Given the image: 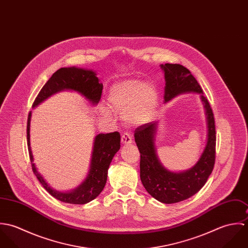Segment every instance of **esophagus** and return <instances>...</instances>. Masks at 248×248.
<instances>
[{
    "instance_id": "esophagus-1",
    "label": "esophagus",
    "mask_w": 248,
    "mask_h": 248,
    "mask_svg": "<svg viewBox=\"0 0 248 248\" xmlns=\"http://www.w3.org/2000/svg\"><path fill=\"white\" fill-rule=\"evenodd\" d=\"M121 141L123 144H131L133 141L132 136L129 133H124L121 137Z\"/></svg>"
}]
</instances>
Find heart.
<instances>
[{"label": "heart", "instance_id": "heart-1", "mask_svg": "<svg viewBox=\"0 0 248 248\" xmlns=\"http://www.w3.org/2000/svg\"><path fill=\"white\" fill-rule=\"evenodd\" d=\"M108 104L123 111L124 120L131 125L146 122L152 115L157 95L154 86L139 80H125L114 85L108 93ZM104 113L108 115V111Z\"/></svg>", "mask_w": 248, "mask_h": 248}]
</instances>
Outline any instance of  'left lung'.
Returning <instances> with one entry per match:
<instances>
[{"instance_id":"left-lung-1","label":"left lung","mask_w":248,"mask_h":248,"mask_svg":"<svg viewBox=\"0 0 248 248\" xmlns=\"http://www.w3.org/2000/svg\"><path fill=\"white\" fill-rule=\"evenodd\" d=\"M165 76V102L184 93H202L207 115L208 138L206 147L190 170L173 173L159 162L155 150L156 122H149L138 127L135 140L140 153V178L147 192L160 202L170 204L182 202L198 193L212 173L216 159V128L212 108L203 95L202 87L191 71L179 64L161 65Z\"/></svg>"}]
</instances>
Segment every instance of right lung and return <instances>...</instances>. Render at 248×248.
<instances>
[{
	"mask_svg": "<svg viewBox=\"0 0 248 248\" xmlns=\"http://www.w3.org/2000/svg\"><path fill=\"white\" fill-rule=\"evenodd\" d=\"M63 90H72L80 93L93 104H97L101 98L103 85L99 83L95 72L78 68H61L55 71L48 81L39 92L32 106L35 107L42 101ZM31 112L29 113L27 140L31 168L36 177L43 187L55 199L71 203L85 204L94 200L103 190L106 184L108 169L113 155L120 149V135L118 132L100 134L95 137L93 143L91 169L85 181L75 190L70 193H61L51 189L45 179L36 170L30 141V126Z\"/></svg>",
	"mask_w": 248,
	"mask_h": 248,
	"instance_id": "obj_1",
	"label": "right lung"
}]
</instances>
